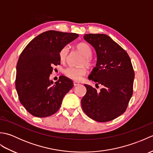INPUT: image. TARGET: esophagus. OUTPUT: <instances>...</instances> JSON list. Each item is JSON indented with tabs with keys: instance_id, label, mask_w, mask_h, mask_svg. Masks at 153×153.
I'll return each mask as SVG.
<instances>
[{
	"instance_id": "34e87169",
	"label": "esophagus",
	"mask_w": 153,
	"mask_h": 153,
	"mask_svg": "<svg viewBox=\"0 0 153 153\" xmlns=\"http://www.w3.org/2000/svg\"><path fill=\"white\" fill-rule=\"evenodd\" d=\"M74 86H77V85H79V83L77 82H74Z\"/></svg>"
}]
</instances>
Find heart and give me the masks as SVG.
Here are the masks:
<instances>
[{
	"label": "heart",
	"instance_id": "1",
	"mask_svg": "<svg viewBox=\"0 0 153 153\" xmlns=\"http://www.w3.org/2000/svg\"><path fill=\"white\" fill-rule=\"evenodd\" d=\"M76 48L79 51L83 56V58L81 62L82 66H86L90 68L93 65V60L91 57L93 53V50L90 45L85 42H82L76 45ZM69 48L67 46L63 47L60 51L59 58L62 62H64L66 60ZM64 74L74 81H79L82 78V77L87 74V70L85 66H82L79 68L75 67H68L64 71Z\"/></svg>",
	"mask_w": 153,
	"mask_h": 153
}]
</instances>
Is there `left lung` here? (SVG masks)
<instances>
[{
  "mask_svg": "<svg viewBox=\"0 0 153 153\" xmlns=\"http://www.w3.org/2000/svg\"><path fill=\"white\" fill-rule=\"evenodd\" d=\"M83 37L97 55L96 66L88 78L102 88L97 93L95 88L84 85L87 93L81 101L82 109L97 122L111 121L126 111L133 95L135 73L130 58L108 35L89 33Z\"/></svg>",
  "mask_w": 153,
  "mask_h": 153,
  "instance_id": "left-lung-1",
  "label": "left lung"
}]
</instances>
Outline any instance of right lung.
Returning a JSON list of instances; mask_svg holds the SVG:
<instances>
[{"mask_svg":"<svg viewBox=\"0 0 153 153\" xmlns=\"http://www.w3.org/2000/svg\"><path fill=\"white\" fill-rule=\"evenodd\" d=\"M79 35L54 30L39 35L28 43L18 61L15 85L22 105L31 115L45 118L56 113L74 86L64 76L53 84L49 76L60 64L62 48Z\"/></svg>","mask_w":153,"mask_h":153,"instance_id":"add662e5","label":"right lung"}]
</instances>
